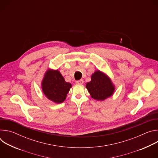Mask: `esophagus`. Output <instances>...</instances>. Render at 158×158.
<instances>
[{"label": "esophagus", "mask_w": 158, "mask_h": 158, "mask_svg": "<svg viewBox=\"0 0 158 158\" xmlns=\"http://www.w3.org/2000/svg\"><path fill=\"white\" fill-rule=\"evenodd\" d=\"M77 84H82L84 83V81L82 79H81V80H78V81H76V82Z\"/></svg>", "instance_id": "1"}]
</instances>
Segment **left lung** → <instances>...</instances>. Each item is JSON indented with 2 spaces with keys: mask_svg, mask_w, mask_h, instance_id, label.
<instances>
[{
  "mask_svg": "<svg viewBox=\"0 0 158 158\" xmlns=\"http://www.w3.org/2000/svg\"><path fill=\"white\" fill-rule=\"evenodd\" d=\"M85 87L92 98L101 101L110 97L115 89L110 79L100 71L92 74L91 81L86 84Z\"/></svg>",
  "mask_w": 158,
  "mask_h": 158,
  "instance_id": "obj_1",
  "label": "left lung"
}]
</instances>
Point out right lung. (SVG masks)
Wrapping results in <instances>:
<instances>
[{"instance_id": "obj_1", "label": "right lung", "mask_w": 158, "mask_h": 158, "mask_svg": "<svg viewBox=\"0 0 158 158\" xmlns=\"http://www.w3.org/2000/svg\"><path fill=\"white\" fill-rule=\"evenodd\" d=\"M71 87V84L65 81L58 70L48 69L42 81V89L45 96L58 104L64 101Z\"/></svg>"}]
</instances>
